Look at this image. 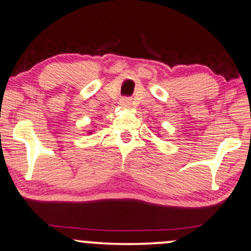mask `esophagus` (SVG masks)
I'll list each match as a JSON object with an SVG mask.
<instances>
[{"mask_svg":"<svg viewBox=\"0 0 251 251\" xmlns=\"http://www.w3.org/2000/svg\"><path fill=\"white\" fill-rule=\"evenodd\" d=\"M128 103H129V100L127 99V98H124V99L120 100V105H123V106H128Z\"/></svg>","mask_w":251,"mask_h":251,"instance_id":"obj_1","label":"esophagus"}]
</instances>
